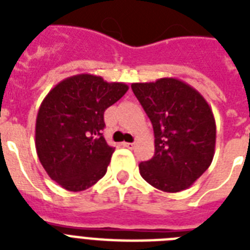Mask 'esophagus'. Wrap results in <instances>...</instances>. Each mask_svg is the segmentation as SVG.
<instances>
[{"mask_svg": "<svg viewBox=\"0 0 250 250\" xmlns=\"http://www.w3.org/2000/svg\"><path fill=\"white\" fill-rule=\"evenodd\" d=\"M123 146L128 149H133L135 148V143H123Z\"/></svg>", "mask_w": 250, "mask_h": 250, "instance_id": "1", "label": "esophagus"}]
</instances>
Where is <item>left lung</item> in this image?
<instances>
[{"instance_id": "1", "label": "left lung", "mask_w": 250, "mask_h": 250, "mask_svg": "<svg viewBox=\"0 0 250 250\" xmlns=\"http://www.w3.org/2000/svg\"><path fill=\"white\" fill-rule=\"evenodd\" d=\"M154 131V156L139 165L145 182L164 192L192 186L211 165L217 127L202 94L176 78L133 83Z\"/></svg>"}]
</instances>
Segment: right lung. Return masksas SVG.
<instances>
[{"instance_id": "obj_1", "label": "right lung", "mask_w": 250, "mask_h": 250, "mask_svg": "<svg viewBox=\"0 0 250 250\" xmlns=\"http://www.w3.org/2000/svg\"><path fill=\"white\" fill-rule=\"evenodd\" d=\"M128 90L125 83L79 74L57 84L37 113L35 144L41 165L62 188L80 192L106 174L114 148L102 129L104 113Z\"/></svg>"}]
</instances>
